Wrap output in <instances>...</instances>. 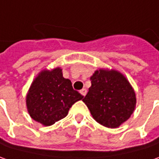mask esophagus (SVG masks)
<instances>
[{"mask_svg":"<svg viewBox=\"0 0 159 159\" xmlns=\"http://www.w3.org/2000/svg\"><path fill=\"white\" fill-rule=\"evenodd\" d=\"M80 93H81L83 96H85V95H86V93H87V90H86L85 88H84V89H82V90H80Z\"/></svg>","mask_w":159,"mask_h":159,"instance_id":"1","label":"esophagus"}]
</instances>
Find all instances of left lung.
<instances>
[{"mask_svg":"<svg viewBox=\"0 0 159 159\" xmlns=\"http://www.w3.org/2000/svg\"><path fill=\"white\" fill-rule=\"evenodd\" d=\"M83 101L97 122L116 129L128 120L136 106L135 92L129 80L116 69H97Z\"/></svg>","mask_w":159,"mask_h":159,"instance_id":"obj_1","label":"left lung"}]
</instances>
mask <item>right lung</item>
I'll return each instance as SVG.
<instances>
[{"instance_id":"add662e5","label":"right lung","mask_w":159,"mask_h":159,"mask_svg":"<svg viewBox=\"0 0 159 159\" xmlns=\"http://www.w3.org/2000/svg\"><path fill=\"white\" fill-rule=\"evenodd\" d=\"M83 98L57 67L43 69L37 75L26 95V107L32 120L43 126H51L66 117L70 107Z\"/></svg>"}]
</instances>
